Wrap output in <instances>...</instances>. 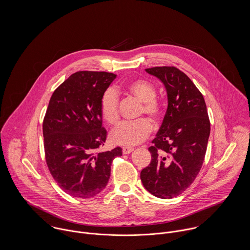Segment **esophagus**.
<instances>
[{"mask_svg":"<svg viewBox=\"0 0 250 250\" xmlns=\"http://www.w3.org/2000/svg\"><path fill=\"white\" fill-rule=\"evenodd\" d=\"M134 151V148L133 147H129V146H124L122 148V152L123 154H130L131 152Z\"/></svg>","mask_w":250,"mask_h":250,"instance_id":"1","label":"esophagus"}]
</instances>
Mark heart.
<instances>
[{"instance_id":"obj_1","label":"heart","mask_w":250,"mask_h":250,"mask_svg":"<svg viewBox=\"0 0 250 250\" xmlns=\"http://www.w3.org/2000/svg\"><path fill=\"white\" fill-rule=\"evenodd\" d=\"M128 93L143 103L142 114H147L155 123H158L163 115V106L156 98L155 86L145 80H136L126 86ZM118 95L109 87L104 92L100 102V111L103 119L109 125H115L119 119ZM152 124L142 118L132 122H122L110 134L111 141L124 146H133L143 143L152 132Z\"/></svg>"}]
</instances>
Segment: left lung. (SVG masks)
<instances>
[{
    "label": "left lung",
    "mask_w": 250,
    "mask_h": 250,
    "mask_svg": "<svg viewBox=\"0 0 250 250\" xmlns=\"http://www.w3.org/2000/svg\"><path fill=\"white\" fill-rule=\"evenodd\" d=\"M165 85L167 108L143 168V187L154 196L170 199L185 191L204 162L210 136L205 100L191 80L173 66L147 68Z\"/></svg>",
    "instance_id": "obj_1"
}]
</instances>
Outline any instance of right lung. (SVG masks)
<instances>
[{
  "instance_id": "obj_1",
  "label": "right lung",
  "mask_w": 250,
  "mask_h": 250,
  "mask_svg": "<svg viewBox=\"0 0 250 250\" xmlns=\"http://www.w3.org/2000/svg\"><path fill=\"white\" fill-rule=\"evenodd\" d=\"M115 78L107 72H76L50 99L43 121L46 163L60 188L73 197L99 194L113 159L122 156L120 147L99 151L107 140L100 102Z\"/></svg>"
}]
</instances>
